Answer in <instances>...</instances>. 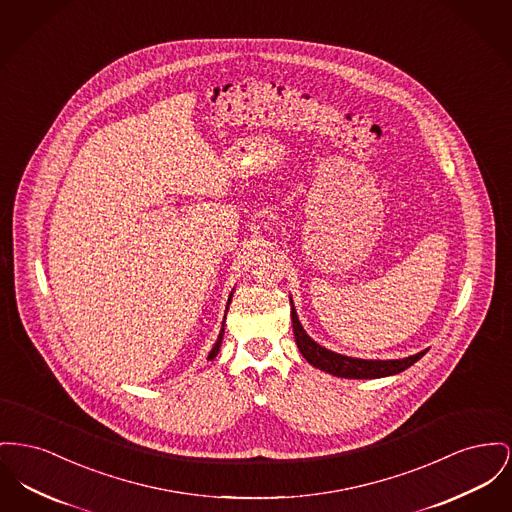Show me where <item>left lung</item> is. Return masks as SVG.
I'll return each mask as SVG.
<instances>
[{
    "label": "left lung",
    "mask_w": 512,
    "mask_h": 512,
    "mask_svg": "<svg viewBox=\"0 0 512 512\" xmlns=\"http://www.w3.org/2000/svg\"><path fill=\"white\" fill-rule=\"evenodd\" d=\"M292 327H294V336H296V344L300 348L301 356L311 365H315L327 373H332L336 377H344V379H377V377L396 375V373L408 369L410 365H414L425 354V352H420V354L404 358V360H358V358L334 354L331 350L313 342L305 334L300 321H298L294 305H292Z\"/></svg>",
    "instance_id": "left-lung-1"
}]
</instances>
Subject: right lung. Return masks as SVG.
I'll return each instance as SVG.
<instances>
[{"mask_svg":"<svg viewBox=\"0 0 512 512\" xmlns=\"http://www.w3.org/2000/svg\"><path fill=\"white\" fill-rule=\"evenodd\" d=\"M222 332H224V329H222ZM222 332H220V338H222ZM220 338L216 340V344H214V348H212L211 354H209V360L216 358V354H218V350H220Z\"/></svg>","mask_w":512,"mask_h":512,"instance_id":"add662e5","label":"right lung"}]
</instances>
